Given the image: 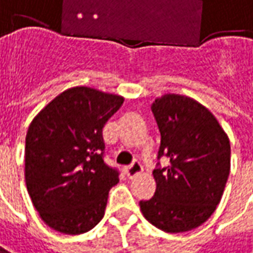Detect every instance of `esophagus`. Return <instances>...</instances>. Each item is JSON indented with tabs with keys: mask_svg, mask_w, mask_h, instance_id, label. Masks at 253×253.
Here are the masks:
<instances>
[{
	"mask_svg": "<svg viewBox=\"0 0 253 253\" xmlns=\"http://www.w3.org/2000/svg\"><path fill=\"white\" fill-rule=\"evenodd\" d=\"M142 170H143V168H142V164L139 163V161H133L130 165H128V167L125 168V172H126V175L129 177H135L136 175H139Z\"/></svg>",
	"mask_w": 253,
	"mask_h": 253,
	"instance_id": "1",
	"label": "esophagus"
}]
</instances>
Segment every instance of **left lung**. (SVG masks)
Masks as SVG:
<instances>
[{
    "label": "left lung",
    "mask_w": 253,
    "mask_h": 253,
    "mask_svg": "<svg viewBox=\"0 0 253 253\" xmlns=\"http://www.w3.org/2000/svg\"><path fill=\"white\" fill-rule=\"evenodd\" d=\"M161 133L153 170L157 189L140 201L143 216L157 229L183 233L201 226L216 210L230 173V140L215 116L197 100L167 93L151 104Z\"/></svg>",
    "instance_id": "obj_1"
}]
</instances>
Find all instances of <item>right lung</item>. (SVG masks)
I'll return each instance as SVG.
<instances>
[{"instance_id": "obj_1", "label": "right lung", "mask_w": 253, "mask_h": 253, "mask_svg": "<svg viewBox=\"0 0 253 253\" xmlns=\"http://www.w3.org/2000/svg\"><path fill=\"white\" fill-rule=\"evenodd\" d=\"M123 103V96L74 86L31 121L24 149L26 186L50 229L83 234L104 216L110 189L120 179L103 160V128Z\"/></svg>"}]
</instances>
